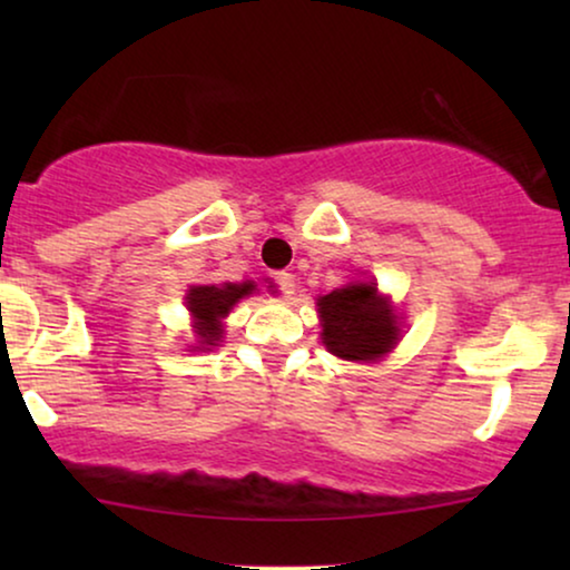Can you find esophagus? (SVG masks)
<instances>
[{"label": "esophagus", "mask_w": 570, "mask_h": 570, "mask_svg": "<svg viewBox=\"0 0 570 570\" xmlns=\"http://www.w3.org/2000/svg\"><path fill=\"white\" fill-rule=\"evenodd\" d=\"M272 279H275V285H277L279 293H283V295H293V291H295V277L291 275V272H275V275H272Z\"/></svg>", "instance_id": "1"}]
</instances>
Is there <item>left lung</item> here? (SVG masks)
I'll return each mask as SVG.
<instances>
[{"label":"left lung","mask_w":570,"mask_h":570,"mask_svg":"<svg viewBox=\"0 0 570 570\" xmlns=\"http://www.w3.org/2000/svg\"><path fill=\"white\" fill-rule=\"evenodd\" d=\"M322 340L330 353L345 361H376L394 347L396 322L376 285L357 283L318 298Z\"/></svg>","instance_id":"left-lung-1"}]
</instances>
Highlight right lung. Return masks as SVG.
Instances as JSON below:
<instances>
[{
	"mask_svg": "<svg viewBox=\"0 0 570 570\" xmlns=\"http://www.w3.org/2000/svg\"><path fill=\"white\" fill-rule=\"evenodd\" d=\"M254 291V283H225V285H197L191 287L189 295H186V303H189V311L197 316V334L202 345H217L220 340V318L228 316L233 303L244 298Z\"/></svg>",
	"mask_w": 570,
	"mask_h": 570,
	"instance_id": "add662e5",
	"label": "right lung"
}]
</instances>
